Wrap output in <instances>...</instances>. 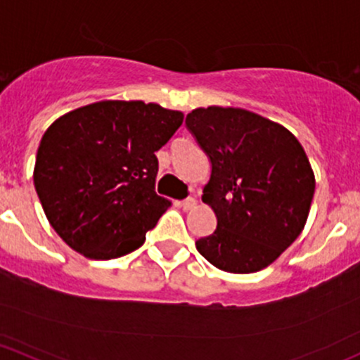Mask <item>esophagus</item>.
<instances>
[{
  "label": "esophagus",
  "mask_w": 360,
  "mask_h": 360,
  "mask_svg": "<svg viewBox=\"0 0 360 360\" xmlns=\"http://www.w3.org/2000/svg\"><path fill=\"white\" fill-rule=\"evenodd\" d=\"M181 207H183V210H193L196 207V198L195 196H188L186 200H183Z\"/></svg>",
  "instance_id": "1"
}]
</instances>
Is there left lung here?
Here are the masks:
<instances>
[{
  "mask_svg": "<svg viewBox=\"0 0 360 360\" xmlns=\"http://www.w3.org/2000/svg\"><path fill=\"white\" fill-rule=\"evenodd\" d=\"M186 127L210 158L202 200L217 217L196 250L226 272L264 269L307 222L316 190L307 155L286 127L243 108H196Z\"/></svg>",
  "mask_w": 360,
  "mask_h": 360,
  "instance_id": "left-lung-1",
  "label": "left lung"
}]
</instances>
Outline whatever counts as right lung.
<instances>
[{
	"mask_svg": "<svg viewBox=\"0 0 360 360\" xmlns=\"http://www.w3.org/2000/svg\"><path fill=\"white\" fill-rule=\"evenodd\" d=\"M183 112L107 100L72 110L39 143L34 186L51 228L88 259L110 260L145 243L170 207L155 193L158 151Z\"/></svg>",
	"mask_w": 360,
	"mask_h": 360,
	"instance_id": "add662e5",
	"label": "right lung"
}]
</instances>
